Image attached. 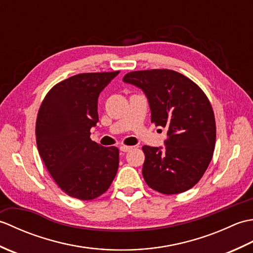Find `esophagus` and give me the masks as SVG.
I'll list each match as a JSON object with an SVG mask.
<instances>
[{"label":"esophagus","instance_id":"esophagus-1","mask_svg":"<svg viewBox=\"0 0 253 253\" xmlns=\"http://www.w3.org/2000/svg\"><path fill=\"white\" fill-rule=\"evenodd\" d=\"M120 149H121V151H123V152H128V151H130L132 147H130V146H121Z\"/></svg>","mask_w":253,"mask_h":253}]
</instances>
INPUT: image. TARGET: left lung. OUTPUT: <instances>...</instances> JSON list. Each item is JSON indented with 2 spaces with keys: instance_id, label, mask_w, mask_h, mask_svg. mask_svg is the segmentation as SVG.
I'll return each mask as SVG.
<instances>
[{
  "instance_id": "8db88e82",
  "label": "left lung",
  "mask_w": 253,
  "mask_h": 253,
  "mask_svg": "<svg viewBox=\"0 0 253 253\" xmlns=\"http://www.w3.org/2000/svg\"><path fill=\"white\" fill-rule=\"evenodd\" d=\"M123 80L142 89L151 122L168 129L164 148L142 147L147 185L163 195L190 189L206 173L215 148V117L208 96L191 79L170 69L130 72Z\"/></svg>"
}]
</instances>
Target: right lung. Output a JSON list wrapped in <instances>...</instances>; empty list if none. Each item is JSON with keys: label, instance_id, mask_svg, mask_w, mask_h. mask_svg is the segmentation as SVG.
<instances>
[{"label": "right lung", "instance_id": "1", "mask_svg": "<svg viewBox=\"0 0 253 253\" xmlns=\"http://www.w3.org/2000/svg\"><path fill=\"white\" fill-rule=\"evenodd\" d=\"M120 71L84 73L52 87L36 122L37 147L61 189L79 200H92L109 189L118 169L120 151L90 139L99 121L98 98Z\"/></svg>", "mask_w": 253, "mask_h": 253}]
</instances>
